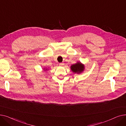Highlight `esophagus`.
Masks as SVG:
<instances>
[{
    "instance_id": "esophagus-1",
    "label": "esophagus",
    "mask_w": 126,
    "mask_h": 126,
    "mask_svg": "<svg viewBox=\"0 0 126 126\" xmlns=\"http://www.w3.org/2000/svg\"><path fill=\"white\" fill-rule=\"evenodd\" d=\"M59 65H61V66H63V65H64V63H59Z\"/></svg>"
}]
</instances>
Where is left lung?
Segmentation results:
<instances>
[{
	"instance_id": "8db88e82",
	"label": "left lung",
	"mask_w": 126,
	"mask_h": 126,
	"mask_svg": "<svg viewBox=\"0 0 126 126\" xmlns=\"http://www.w3.org/2000/svg\"><path fill=\"white\" fill-rule=\"evenodd\" d=\"M71 71L74 73L80 74L85 70V65L82 64L81 62H78L76 63L71 65L70 67Z\"/></svg>"
}]
</instances>
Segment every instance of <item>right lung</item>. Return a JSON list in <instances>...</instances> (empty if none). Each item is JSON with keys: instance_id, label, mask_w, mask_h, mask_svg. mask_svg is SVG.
<instances>
[{"instance_id": "right-lung-1", "label": "right lung", "mask_w": 126, "mask_h": 126, "mask_svg": "<svg viewBox=\"0 0 126 126\" xmlns=\"http://www.w3.org/2000/svg\"><path fill=\"white\" fill-rule=\"evenodd\" d=\"M44 70H45V71H47V70H48V69H47V68H44Z\"/></svg>"}]
</instances>
